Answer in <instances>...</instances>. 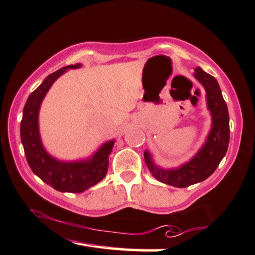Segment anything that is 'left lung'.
I'll return each instance as SVG.
<instances>
[{
	"mask_svg": "<svg viewBox=\"0 0 255 255\" xmlns=\"http://www.w3.org/2000/svg\"><path fill=\"white\" fill-rule=\"evenodd\" d=\"M194 78L204 87L207 109L212 126L205 142L191 159L175 168H163L155 163L149 150L143 151L147 168L159 182L174 187L184 188L203 182L215 172L228 150L230 142V117L219 82L214 77L197 67Z\"/></svg>",
	"mask_w": 255,
	"mask_h": 255,
	"instance_id": "8db88e82",
	"label": "left lung"
}]
</instances>
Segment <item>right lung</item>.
<instances>
[{
  "label": "right lung",
  "mask_w": 255,
  "mask_h": 255,
  "mask_svg": "<svg viewBox=\"0 0 255 255\" xmlns=\"http://www.w3.org/2000/svg\"><path fill=\"white\" fill-rule=\"evenodd\" d=\"M81 67V63L70 64L45 78L27 98L21 120V141L27 164L39 178L59 192L82 193L103 180L107 174L109 155L115 143V139L104 142L88 158L60 160L45 150L41 140L39 113L45 95L64 72Z\"/></svg>",
  "instance_id": "add662e5"
}]
</instances>
